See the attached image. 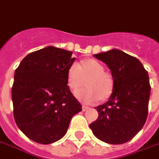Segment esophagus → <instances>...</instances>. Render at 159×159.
Listing matches in <instances>:
<instances>
[{
  "label": "esophagus",
  "instance_id": "1",
  "mask_svg": "<svg viewBox=\"0 0 159 159\" xmlns=\"http://www.w3.org/2000/svg\"><path fill=\"white\" fill-rule=\"evenodd\" d=\"M90 107H87V106H84V105H83V107H82V109H83V111H86L87 109H89Z\"/></svg>",
  "mask_w": 159,
  "mask_h": 159
}]
</instances>
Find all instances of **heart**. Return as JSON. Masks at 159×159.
<instances>
[{
  "mask_svg": "<svg viewBox=\"0 0 159 159\" xmlns=\"http://www.w3.org/2000/svg\"><path fill=\"white\" fill-rule=\"evenodd\" d=\"M85 79L87 88L75 93L84 103L92 104L99 100H106L113 92V76L105 72L104 66L96 59H87L80 64L73 63L67 68L66 83L72 93L78 90Z\"/></svg>",
  "mask_w": 159,
  "mask_h": 159,
  "instance_id": "obj_1",
  "label": "heart"
}]
</instances>
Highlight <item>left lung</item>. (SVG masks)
Wrapping results in <instances>:
<instances>
[{
  "mask_svg": "<svg viewBox=\"0 0 159 159\" xmlns=\"http://www.w3.org/2000/svg\"><path fill=\"white\" fill-rule=\"evenodd\" d=\"M93 56L110 69L114 88L107 102L95 107L99 117L90 128L102 142L123 144L141 131L147 119L150 95L148 72L139 59L117 49Z\"/></svg>",
  "mask_w": 159,
  "mask_h": 159,
  "instance_id": "left-lung-1",
  "label": "left lung"
}]
</instances>
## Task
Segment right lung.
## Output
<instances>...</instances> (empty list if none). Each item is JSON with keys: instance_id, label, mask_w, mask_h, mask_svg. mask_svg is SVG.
<instances>
[{"instance_id": "obj_1", "label": "right lung", "mask_w": 159, "mask_h": 159, "mask_svg": "<svg viewBox=\"0 0 159 159\" xmlns=\"http://www.w3.org/2000/svg\"><path fill=\"white\" fill-rule=\"evenodd\" d=\"M72 52L48 46L29 53L15 70L11 90L14 118L30 140L50 144L66 134L82 105L70 92L66 71Z\"/></svg>"}]
</instances>
